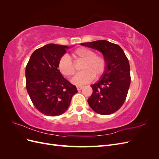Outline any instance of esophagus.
I'll return each instance as SVG.
<instances>
[{"label":"esophagus","instance_id":"esophagus-1","mask_svg":"<svg viewBox=\"0 0 159 159\" xmlns=\"http://www.w3.org/2000/svg\"><path fill=\"white\" fill-rule=\"evenodd\" d=\"M82 88H83L82 86H77V89H78V91L81 90V89H82Z\"/></svg>","mask_w":159,"mask_h":159}]
</instances>
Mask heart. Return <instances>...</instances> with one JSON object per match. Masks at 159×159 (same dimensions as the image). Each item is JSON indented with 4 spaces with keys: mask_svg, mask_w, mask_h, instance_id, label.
I'll list each match as a JSON object with an SVG mask.
<instances>
[{
    "mask_svg": "<svg viewBox=\"0 0 159 159\" xmlns=\"http://www.w3.org/2000/svg\"><path fill=\"white\" fill-rule=\"evenodd\" d=\"M72 56L75 61L81 60V72L72 80V83L81 85L90 82L93 78H98L106 70L107 61L103 56L95 54V52L86 48H79L73 53ZM57 70L60 73L67 78H71L75 72L74 66L70 57L67 56L61 57L57 63Z\"/></svg>",
    "mask_w": 159,
    "mask_h": 159,
    "instance_id": "1",
    "label": "heart"
}]
</instances>
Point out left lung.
<instances>
[{"instance_id": "8db88e82", "label": "left lung", "mask_w": 159, "mask_h": 159, "mask_svg": "<svg viewBox=\"0 0 159 159\" xmlns=\"http://www.w3.org/2000/svg\"><path fill=\"white\" fill-rule=\"evenodd\" d=\"M81 44L99 50L107 61L106 70L100 80L91 85L93 93L88 99V104L99 114H112L124 103L131 84L127 57L119 45L107 40H97Z\"/></svg>"}]
</instances>
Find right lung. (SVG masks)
Wrapping results in <instances>:
<instances>
[{"label": "right lung", "mask_w": 159, "mask_h": 159, "mask_svg": "<svg viewBox=\"0 0 159 159\" xmlns=\"http://www.w3.org/2000/svg\"><path fill=\"white\" fill-rule=\"evenodd\" d=\"M68 46L50 44L32 53L26 67V86L32 103L48 116L63 114L72 97L78 92L75 85L64 78L57 63Z\"/></svg>", "instance_id": "add662e5"}]
</instances>
